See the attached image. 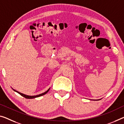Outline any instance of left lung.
Here are the masks:
<instances>
[{"instance_id": "obj_1", "label": "left lung", "mask_w": 124, "mask_h": 124, "mask_svg": "<svg viewBox=\"0 0 124 124\" xmlns=\"http://www.w3.org/2000/svg\"><path fill=\"white\" fill-rule=\"evenodd\" d=\"M101 100V99H98V100Z\"/></svg>"}]
</instances>
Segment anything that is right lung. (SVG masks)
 Wrapping results in <instances>:
<instances>
[{"label": "right lung", "instance_id": "obj_1", "mask_svg": "<svg viewBox=\"0 0 124 124\" xmlns=\"http://www.w3.org/2000/svg\"><path fill=\"white\" fill-rule=\"evenodd\" d=\"M11 88H12V87H11ZM50 88H49V89H48V90H47V91H45V92L42 93V94H39V95H34V96H30V95H27L24 94H23V93H20V92H19V91L16 90H15V89H13V88H12V89H13V90H14V91H16V92L18 93V94H19L20 95H22V96L24 97V98H25L26 99H34V98H38V97H39V96H43V95H45V94H46V93H47V92H48L49 90H50Z\"/></svg>", "mask_w": 124, "mask_h": 124}]
</instances>
